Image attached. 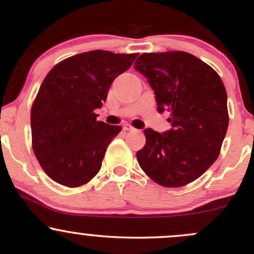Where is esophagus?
<instances>
[{
    "label": "esophagus",
    "instance_id": "esophagus-1",
    "mask_svg": "<svg viewBox=\"0 0 254 254\" xmlns=\"http://www.w3.org/2000/svg\"><path fill=\"white\" fill-rule=\"evenodd\" d=\"M123 130H124V131H133L134 127H132V126H130V124H124V126H123Z\"/></svg>",
    "mask_w": 254,
    "mask_h": 254
}]
</instances>
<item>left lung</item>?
I'll return each mask as SVG.
<instances>
[{"instance_id":"left-lung-1","label":"left lung","mask_w":254,"mask_h":254,"mask_svg":"<svg viewBox=\"0 0 254 254\" xmlns=\"http://www.w3.org/2000/svg\"><path fill=\"white\" fill-rule=\"evenodd\" d=\"M134 69L147 78L159 113L170 112L171 124L164 133L145 128L139 166L162 187H184L220 154L229 124L223 81L213 67L185 52L145 53Z\"/></svg>"}]
</instances>
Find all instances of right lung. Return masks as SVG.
<instances>
[{"label": "right lung", "instance_id": "obj_1", "mask_svg": "<svg viewBox=\"0 0 254 254\" xmlns=\"http://www.w3.org/2000/svg\"><path fill=\"white\" fill-rule=\"evenodd\" d=\"M137 56L81 53L61 61L46 76L31 109L32 148L56 183L78 188L99 173L107 147L122 127L96 121L94 110Z\"/></svg>", "mask_w": 254, "mask_h": 254}]
</instances>
